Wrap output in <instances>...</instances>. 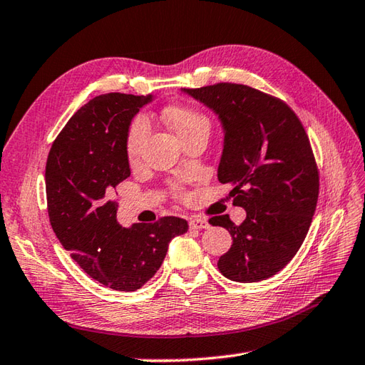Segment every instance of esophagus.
I'll list each match as a JSON object with an SVG mask.
<instances>
[{
	"label": "esophagus",
	"instance_id": "obj_1",
	"mask_svg": "<svg viewBox=\"0 0 365 365\" xmlns=\"http://www.w3.org/2000/svg\"><path fill=\"white\" fill-rule=\"evenodd\" d=\"M208 222L205 221V219L202 217H192L190 221V228L191 230H203V228H208Z\"/></svg>",
	"mask_w": 365,
	"mask_h": 365
}]
</instances>
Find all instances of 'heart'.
<instances>
[{"mask_svg":"<svg viewBox=\"0 0 365 365\" xmlns=\"http://www.w3.org/2000/svg\"><path fill=\"white\" fill-rule=\"evenodd\" d=\"M165 118L166 121L171 124L175 133L179 135L180 140L199 130L210 132L208 116L203 113L202 110L192 106H185V104L169 106L165 110ZM148 133H149L148 118L143 115L135 116L129 125V130H127V137H125V155L130 162H137L140 158L143 143L146 140Z\"/></svg>","mask_w":365,"mask_h":365,"instance_id":"heart-1","label":"heart"}]
</instances>
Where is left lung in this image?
Segmentation results:
<instances>
[{
  "label": "left lung",
  "mask_w": 365,
  "mask_h": 365,
  "mask_svg": "<svg viewBox=\"0 0 365 365\" xmlns=\"http://www.w3.org/2000/svg\"><path fill=\"white\" fill-rule=\"evenodd\" d=\"M183 91L221 118L225 137L217 179L233 185V205L247 213L240 225L227 215L208 221L233 240L217 267L240 283L272 277L299 252L317 205L319 169L307 130L284 101L242 83Z\"/></svg>",
  "instance_id": "obj_1"
}]
</instances>
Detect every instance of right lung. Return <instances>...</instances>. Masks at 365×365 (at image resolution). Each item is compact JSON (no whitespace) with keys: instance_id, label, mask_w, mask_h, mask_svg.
Here are the masks:
<instances>
[{"instance_id":"add662e5","label":"right lung","mask_w":365,"mask_h":365,"mask_svg":"<svg viewBox=\"0 0 365 365\" xmlns=\"http://www.w3.org/2000/svg\"><path fill=\"white\" fill-rule=\"evenodd\" d=\"M149 101L125 93L93 98L57 135L46 160L51 227L71 258L115 291L140 289L162 266L174 236L188 232L175 216L130 228L116 222L113 190L130 175L127 130Z\"/></svg>"}]
</instances>
